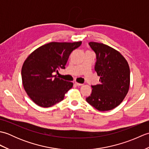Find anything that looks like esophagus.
Returning <instances> with one entry per match:
<instances>
[{
    "label": "esophagus",
    "instance_id": "1",
    "mask_svg": "<svg viewBox=\"0 0 149 149\" xmlns=\"http://www.w3.org/2000/svg\"><path fill=\"white\" fill-rule=\"evenodd\" d=\"M75 85H77V86H82V85H83V84L77 83V82H75Z\"/></svg>",
    "mask_w": 149,
    "mask_h": 149
}]
</instances>
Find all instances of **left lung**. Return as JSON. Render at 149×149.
Wrapping results in <instances>:
<instances>
[{
	"mask_svg": "<svg viewBox=\"0 0 149 149\" xmlns=\"http://www.w3.org/2000/svg\"><path fill=\"white\" fill-rule=\"evenodd\" d=\"M96 54L95 70L99 84L92 87L86 100L100 111L111 110L124 99L130 86V69L127 60L118 50L104 43H89Z\"/></svg>",
	"mask_w": 149,
	"mask_h": 149,
	"instance_id": "8db88e82",
	"label": "left lung"
}]
</instances>
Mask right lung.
Here are the masks:
<instances>
[{
  "label": "right lung",
  "instance_id": "right-lung-1",
  "mask_svg": "<svg viewBox=\"0 0 149 149\" xmlns=\"http://www.w3.org/2000/svg\"><path fill=\"white\" fill-rule=\"evenodd\" d=\"M82 42H50L30 54L22 68V84L28 96L38 106L49 107L63 100L73 83L54 75L65 69L73 50Z\"/></svg>",
  "mask_w": 149,
  "mask_h": 149
}]
</instances>
